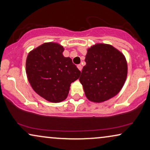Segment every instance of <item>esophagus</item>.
<instances>
[{
  "mask_svg": "<svg viewBox=\"0 0 150 150\" xmlns=\"http://www.w3.org/2000/svg\"><path fill=\"white\" fill-rule=\"evenodd\" d=\"M77 67L78 68H79V69L80 71H81L82 70V68H83V67H82V65H81V64H79L77 65Z\"/></svg>",
  "mask_w": 150,
  "mask_h": 150,
  "instance_id": "esophagus-1",
  "label": "esophagus"
}]
</instances>
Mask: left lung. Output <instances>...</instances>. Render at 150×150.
Listing matches in <instances>:
<instances>
[{"instance_id":"left-lung-1","label":"left lung","mask_w":150,"mask_h":150,"mask_svg":"<svg viewBox=\"0 0 150 150\" xmlns=\"http://www.w3.org/2000/svg\"><path fill=\"white\" fill-rule=\"evenodd\" d=\"M79 81L90 101L101 102L116 96L127 76L128 66L122 53L108 44L88 49Z\"/></svg>"}]
</instances>
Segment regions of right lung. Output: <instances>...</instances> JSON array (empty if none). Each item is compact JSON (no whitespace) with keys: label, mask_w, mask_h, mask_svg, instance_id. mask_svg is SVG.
I'll return each mask as SVG.
<instances>
[{"label":"right lung","mask_w":150,"mask_h":150,"mask_svg":"<svg viewBox=\"0 0 150 150\" xmlns=\"http://www.w3.org/2000/svg\"><path fill=\"white\" fill-rule=\"evenodd\" d=\"M63 50L57 43H45L30 52L26 59V74L32 88L52 102L64 100L71 83L81 74L72 60L63 57Z\"/></svg>","instance_id":"add662e5"}]
</instances>
